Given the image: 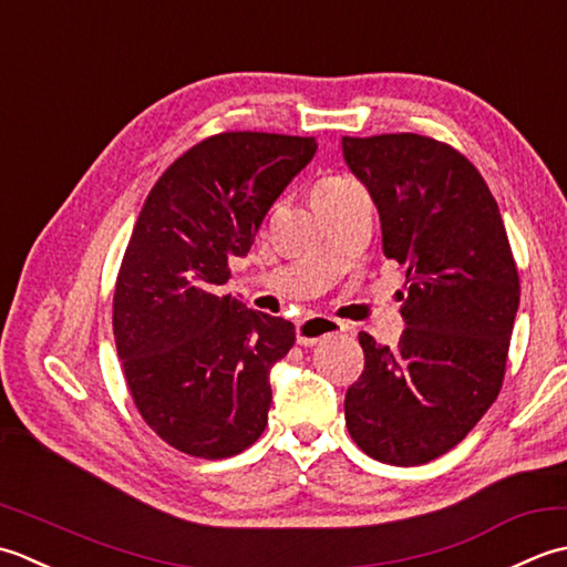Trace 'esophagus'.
<instances>
[{"instance_id":"esophagus-1","label":"esophagus","mask_w":567,"mask_h":567,"mask_svg":"<svg viewBox=\"0 0 567 567\" xmlns=\"http://www.w3.org/2000/svg\"><path fill=\"white\" fill-rule=\"evenodd\" d=\"M340 332H344V322L334 320V318H326V316L306 318L296 326L298 344H303V348H313V344L322 342L326 338H332V334H340Z\"/></svg>"}]
</instances>
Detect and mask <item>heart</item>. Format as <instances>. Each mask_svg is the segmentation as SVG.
Segmentation results:
<instances>
[{
  "mask_svg": "<svg viewBox=\"0 0 567 567\" xmlns=\"http://www.w3.org/2000/svg\"><path fill=\"white\" fill-rule=\"evenodd\" d=\"M352 188H357V183L348 176H340V173H330V176L320 178L316 186V203H328L340 198V195L350 193Z\"/></svg>",
  "mask_w": 567,
  "mask_h": 567,
  "instance_id": "heart-1",
  "label": "heart"
}]
</instances>
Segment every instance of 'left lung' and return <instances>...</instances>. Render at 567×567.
I'll return each mask as SVG.
<instances>
[{"label":"left lung","mask_w":567,"mask_h":567,"mask_svg":"<svg viewBox=\"0 0 567 567\" xmlns=\"http://www.w3.org/2000/svg\"><path fill=\"white\" fill-rule=\"evenodd\" d=\"M379 207L386 259L406 264L396 348L360 332L364 372L344 423L369 457L425 465L453 450L499 396L518 308V269L475 164L423 134L342 136Z\"/></svg>","instance_id":"8db88e82"}]
</instances>
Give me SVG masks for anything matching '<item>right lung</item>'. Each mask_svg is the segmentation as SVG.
<instances>
[{
    "label": "right lung",
    "mask_w": 567,
    "mask_h": 567,
    "mask_svg": "<svg viewBox=\"0 0 567 567\" xmlns=\"http://www.w3.org/2000/svg\"><path fill=\"white\" fill-rule=\"evenodd\" d=\"M313 136L219 132L146 195L114 284L112 328L136 411L181 453L239 455L267 429L271 367L296 328L225 293L269 207L316 154Z\"/></svg>",
    "instance_id": "1"
}]
</instances>
